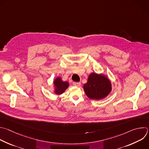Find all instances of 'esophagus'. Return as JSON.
<instances>
[{
    "label": "esophagus",
    "instance_id": "1",
    "mask_svg": "<svg viewBox=\"0 0 149 149\" xmlns=\"http://www.w3.org/2000/svg\"><path fill=\"white\" fill-rule=\"evenodd\" d=\"M73 85L74 86H79L81 85V83L80 82H74Z\"/></svg>",
    "mask_w": 149,
    "mask_h": 149
}]
</instances>
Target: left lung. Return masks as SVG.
Segmentation results:
<instances>
[{"label": "left lung", "instance_id": "1", "mask_svg": "<svg viewBox=\"0 0 149 149\" xmlns=\"http://www.w3.org/2000/svg\"><path fill=\"white\" fill-rule=\"evenodd\" d=\"M86 96L92 100H101L107 96L111 91V84L107 77L102 75L92 73L87 82L84 85Z\"/></svg>", "mask_w": 149, "mask_h": 149}]
</instances>
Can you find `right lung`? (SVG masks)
<instances>
[{"label": "right lung", "instance_id": "obj_1", "mask_svg": "<svg viewBox=\"0 0 149 149\" xmlns=\"http://www.w3.org/2000/svg\"><path fill=\"white\" fill-rule=\"evenodd\" d=\"M54 84L56 88L55 92L57 94H61L63 93L69 85L67 82H63L60 77L55 79Z\"/></svg>", "mask_w": 149, "mask_h": 149}]
</instances>
